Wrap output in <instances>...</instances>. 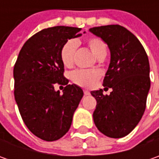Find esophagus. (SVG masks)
<instances>
[{
    "label": "esophagus",
    "mask_w": 159,
    "mask_h": 159,
    "mask_svg": "<svg viewBox=\"0 0 159 159\" xmlns=\"http://www.w3.org/2000/svg\"><path fill=\"white\" fill-rule=\"evenodd\" d=\"M84 95H90V92L89 90H84Z\"/></svg>",
    "instance_id": "esophagus-1"
}]
</instances>
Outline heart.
<instances>
[{
  "label": "heart",
  "instance_id": "b5f03b06",
  "mask_svg": "<svg viewBox=\"0 0 159 159\" xmlns=\"http://www.w3.org/2000/svg\"><path fill=\"white\" fill-rule=\"evenodd\" d=\"M87 45L96 57H105L107 54V47L101 38L91 36L87 40ZM78 41L76 40H67L60 49V59L65 67L70 68L74 63V55L76 52ZM101 72L99 70H78L73 71L70 79L73 82L82 88H93L99 78Z\"/></svg>",
  "mask_w": 159,
  "mask_h": 159
}]
</instances>
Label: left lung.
<instances>
[{
	"label": "left lung",
	"mask_w": 159,
	"mask_h": 159,
	"mask_svg": "<svg viewBox=\"0 0 159 159\" xmlns=\"http://www.w3.org/2000/svg\"><path fill=\"white\" fill-rule=\"evenodd\" d=\"M89 31L107 43L111 51L102 86L112 91L109 95H103L102 89L91 92L96 100L94 122L108 137H124L137 125L146 108L150 88L148 56L137 38L121 25H103Z\"/></svg>",
	"instance_id": "left-lung-1"
}]
</instances>
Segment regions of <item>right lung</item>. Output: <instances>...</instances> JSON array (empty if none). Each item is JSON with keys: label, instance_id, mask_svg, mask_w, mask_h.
Segmentation results:
<instances>
[{"label": "right lung", "instance_id": "right-lung-1", "mask_svg": "<svg viewBox=\"0 0 159 159\" xmlns=\"http://www.w3.org/2000/svg\"><path fill=\"white\" fill-rule=\"evenodd\" d=\"M81 28L54 26L33 35L22 47L14 66V95L27 128L47 142L57 141L69 131L82 89L69 85L64 76L60 49L68 40L80 37ZM56 83L65 85L63 94Z\"/></svg>", "mask_w": 159, "mask_h": 159}]
</instances>
